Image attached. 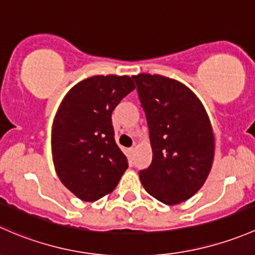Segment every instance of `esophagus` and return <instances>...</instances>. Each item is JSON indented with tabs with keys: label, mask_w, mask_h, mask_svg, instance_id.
Instances as JSON below:
<instances>
[{
	"label": "esophagus",
	"mask_w": 255,
	"mask_h": 255,
	"mask_svg": "<svg viewBox=\"0 0 255 255\" xmlns=\"http://www.w3.org/2000/svg\"><path fill=\"white\" fill-rule=\"evenodd\" d=\"M135 149H136V147H131V148L128 149V152H130L131 154H133V152H135Z\"/></svg>",
	"instance_id": "1"
}]
</instances>
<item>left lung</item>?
Listing matches in <instances>:
<instances>
[{
  "label": "left lung",
  "mask_w": 255,
  "mask_h": 255,
  "mask_svg": "<svg viewBox=\"0 0 255 255\" xmlns=\"http://www.w3.org/2000/svg\"><path fill=\"white\" fill-rule=\"evenodd\" d=\"M146 113L152 163L140 170L147 193L166 205L195 195L211 170L215 136L200 99L184 83L162 75L132 76Z\"/></svg>",
  "instance_id": "left-lung-1"
}]
</instances>
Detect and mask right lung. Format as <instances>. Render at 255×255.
Listing matches in <instances>:
<instances>
[{"instance_id": "add662e5", "label": "right lung", "mask_w": 255, "mask_h": 255, "mask_svg": "<svg viewBox=\"0 0 255 255\" xmlns=\"http://www.w3.org/2000/svg\"><path fill=\"white\" fill-rule=\"evenodd\" d=\"M133 89L128 76H92L60 103L51 128L52 162L62 184L81 200L108 195L128 169L114 140L112 113Z\"/></svg>"}]
</instances>
